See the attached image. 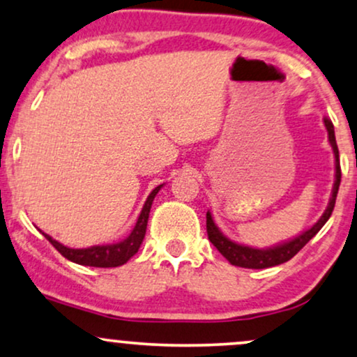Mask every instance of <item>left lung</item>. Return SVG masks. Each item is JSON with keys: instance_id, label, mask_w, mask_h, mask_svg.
Returning <instances> with one entry per match:
<instances>
[{"instance_id": "left-lung-1", "label": "left lung", "mask_w": 357, "mask_h": 357, "mask_svg": "<svg viewBox=\"0 0 357 357\" xmlns=\"http://www.w3.org/2000/svg\"><path fill=\"white\" fill-rule=\"evenodd\" d=\"M324 126H326L329 144H331L334 158H336V180H334L331 199H329L326 210H324V213L321 215V218L314 223L313 227L307 228V230L303 231L301 235L294 236L293 240L284 241V243L281 245L271 246V248L259 250V248H252V246L235 243V241L227 238V236L218 230V227L215 225L212 213L206 212V233H208V240L212 241L215 248H217L218 252L231 263V265L241 266V268H252V270H261V268H270V266L281 265V263H286L288 259H291L294 255L300 252L307 241L313 238L316 233L324 227V223L328 222L329 217H331L334 204H336L337 190H340V183H341V167H340V151H337L333 122L324 117Z\"/></svg>"}]
</instances>
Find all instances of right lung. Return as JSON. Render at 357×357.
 <instances>
[{
  "instance_id": "right-lung-1",
  "label": "right lung",
  "mask_w": 357,
  "mask_h": 357,
  "mask_svg": "<svg viewBox=\"0 0 357 357\" xmlns=\"http://www.w3.org/2000/svg\"><path fill=\"white\" fill-rule=\"evenodd\" d=\"M162 185H158L151 192V195L147 197L145 204L142 206V212H140L137 223L132 228L130 235L119 243L112 245H96L89 246V248H69L64 246L59 241H56L52 236L46 235L43 231V235L46 236V240H50V243L63 255L64 258H68L69 261L77 263L82 266H96V268H116L124 265L129 259L139 252L140 245H142L145 230H147V220L149 213H151L152 202L155 199V195L160 190Z\"/></svg>"
}]
</instances>
